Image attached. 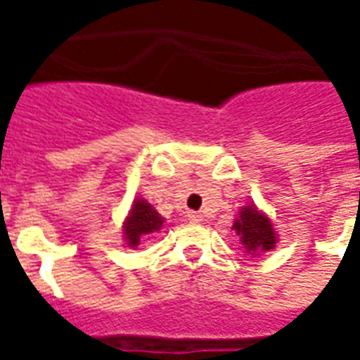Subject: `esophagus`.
<instances>
[{"instance_id":"34e87169","label":"esophagus","mask_w":360,"mask_h":360,"mask_svg":"<svg viewBox=\"0 0 360 360\" xmlns=\"http://www.w3.org/2000/svg\"><path fill=\"white\" fill-rule=\"evenodd\" d=\"M188 221L191 224H200L202 221V214L200 212H188Z\"/></svg>"}]
</instances>
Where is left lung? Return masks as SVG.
I'll list each match as a JSON object with an SVG mask.
<instances>
[{"label":"left lung","mask_w":360,"mask_h":360,"mask_svg":"<svg viewBox=\"0 0 360 360\" xmlns=\"http://www.w3.org/2000/svg\"><path fill=\"white\" fill-rule=\"evenodd\" d=\"M233 229L237 235H241V243L245 245L247 252L270 250L276 247V233H274L270 219L266 218L264 214H260L255 206H245L239 212Z\"/></svg>","instance_id":"1"}]
</instances>
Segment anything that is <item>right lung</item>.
Returning <instances> with one entry per match:
<instances>
[{"label":"right lung","mask_w":360,"mask_h":360,"mask_svg":"<svg viewBox=\"0 0 360 360\" xmlns=\"http://www.w3.org/2000/svg\"><path fill=\"white\" fill-rule=\"evenodd\" d=\"M162 224H164V218L152 208V204L141 198L134 200L131 216L125 221V237L129 247H136L141 243L142 235L154 233L162 227Z\"/></svg>","instance_id":"add662e5"}]
</instances>
